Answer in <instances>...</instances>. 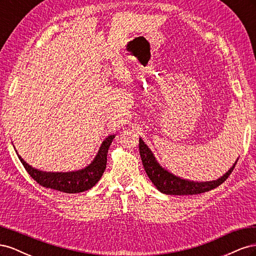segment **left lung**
<instances>
[{
  "label": "left lung",
  "instance_id": "left-lung-1",
  "mask_svg": "<svg viewBox=\"0 0 256 256\" xmlns=\"http://www.w3.org/2000/svg\"><path fill=\"white\" fill-rule=\"evenodd\" d=\"M138 150H140V154L142 159V164L144 166L147 176L150 177L152 182L154 184L160 192L164 194L171 196H192V194H200V193L207 192L212 190L216 187H219L228 180V177L233 172V170L237 164V161L233 164L228 171L221 176L219 180L212 182H191L188 180H182V178L175 176L174 174L170 173L168 170L162 168L158 161L154 158V154L148 148L142 138L138 140Z\"/></svg>",
  "mask_w": 256,
  "mask_h": 256
}]
</instances>
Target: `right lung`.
I'll list each match as a JSON object with an SVG mask.
<instances>
[{
	"label": "right lung",
	"instance_id": "add662e5",
	"mask_svg": "<svg viewBox=\"0 0 256 256\" xmlns=\"http://www.w3.org/2000/svg\"><path fill=\"white\" fill-rule=\"evenodd\" d=\"M114 138L115 136L112 134L106 138L102 146H100L96 157L90 162V164L82 170H79V171L72 172L56 173L40 171V170L34 168L28 164L19 156L17 150L16 152L21 164L26 170V172L42 187L65 193H79L92 188L102 178L106 166L108 150H109V147Z\"/></svg>",
	"mask_w": 256,
	"mask_h": 256
}]
</instances>
